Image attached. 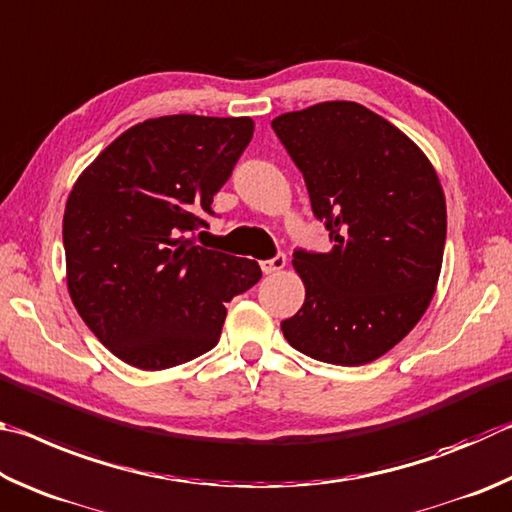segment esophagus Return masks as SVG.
Listing matches in <instances>:
<instances>
[{"label":"esophagus","mask_w":512,"mask_h":512,"mask_svg":"<svg viewBox=\"0 0 512 512\" xmlns=\"http://www.w3.org/2000/svg\"><path fill=\"white\" fill-rule=\"evenodd\" d=\"M285 263H288V258H285V254H276L274 258H270V261H261V270L265 274H274V272H281Z\"/></svg>","instance_id":"1"}]
</instances>
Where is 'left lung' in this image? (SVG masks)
<instances>
[{
  "instance_id": "obj_1",
  "label": "left lung",
  "mask_w": 512,
  "mask_h": 512,
  "mask_svg": "<svg viewBox=\"0 0 512 512\" xmlns=\"http://www.w3.org/2000/svg\"><path fill=\"white\" fill-rule=\"evenodd\" d=\"M272 128L333 242L326 254L294 251L306 301L281 321L283 335L312 360L369 364L434 297L447 233L441 182L407 134L360 103H319Z\"/></svg>"
}]
</instances>
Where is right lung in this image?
<instances>
[{"label":"right lung","instance_id":"1","mask_svg":"<svg viewBox=\"0 0 512 512\" xmlns=\"http://www.w3.org/2000/svg\"><path fill=\"white\" fill-rule=\"evenodd\" d=\"M251 134L247 116L148 119L114 139L71 188L67 288L87 328L125 364L161 371L211 351L224 303L261 281L256 261L188 238L209 227L213 195Z\"/></svg>","mask_w":512,"mask_h":512}]
</instances>
